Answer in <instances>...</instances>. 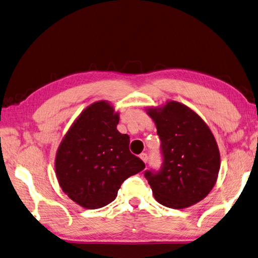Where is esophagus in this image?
Returning a JSON list of instances; mask_svg holds the SVG:
<instances>
[{"label": "esophagus", "mask_w": 258, "mask_h": 258, "mask_svg": "<svg viewBox=\"0 0 258 258\" xmlns=\"http://www.w3.org/2000/svg\"><path fill=\"white\" fill-rule=\"evenodd\" d=\"M139 157H140V159H142L145 164L148 162V156H147V154H146V153L140 154V156H139Z\"/></svg>", "instance_id": "esophagus-1"}]
</instances>
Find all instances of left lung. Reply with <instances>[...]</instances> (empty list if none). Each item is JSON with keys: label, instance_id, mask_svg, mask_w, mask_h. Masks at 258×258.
Wrapping results in <instances>:
<instances>
[{"label": "left lung", "instance_id": "8db88e82", "mask_svg": "<svg viewBox=\"0 0 258 258\" xmlns=\"http://www.w3.org/2000/svg\"><path fill=\"white\" fill-rule=\"evenodd\" d=\"M146 111L162 142V168L145 172L155 199L172 209L200 202L215 186L220 169L215 136L200 115L179 102Z\"/></svg>", "mask_w": 258, "mask_h": 258}]
</instances>
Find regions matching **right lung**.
Listing matches in <instances>:
<instances>
[{
	"label": "right lung",
	"mask_w": 258,
	"mask_h": 258,
	"mask_svg": "<svg viewBox=\"0 0 258 258\" xmlns=\"http://www.w3.org/2000/svg\"><path fill=\"white\" fill-rule=\"evenodd\" d=\"M119 113L98 101L77 116L57 149L55 171L62 192L85 209L108 206L124 179L145 164L129 150V136L116 129Z\"/></svg>",
	"instance_id": "obj_1"
}]
</instances>
